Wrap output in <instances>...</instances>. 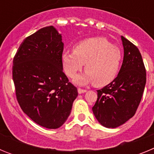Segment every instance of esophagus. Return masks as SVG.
<instances>
[{"label":"esophagus","mask_w":154,"mask_h":154,"mask_svg":"<svg viewBox=\"0 0 154 154\" xmlns=\"http://www.w3.org/2000/svg\"><path fill=\"white\" fill-rule=\"evenodd\" d=\"M86 92V90H85V89H81V88H79V89H78V92L79 94L84 93V92Z\"/></svg>","instance_id":"obj_1"}]
</instances>
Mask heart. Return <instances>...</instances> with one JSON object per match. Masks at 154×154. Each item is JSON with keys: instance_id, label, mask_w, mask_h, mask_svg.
<instances>
[{"instance_id": "1", "label": "heart", "mask_w": 154, "mask_h": 154, "mask_svg": "<svg viewBox=\"0 0 154 154\" xmlns=\"http://www.w3.org/2000/svg\"><path fill=\"white\" fill-rule=\"evenodd\" d=\"M65 72L74 78L85 64L86 72L76 77L78 84L92 82L103 86L112 82L117 76L123 61L120 49L104 38H91L79 42L73 51L62 53Z\"/></svg>"}]
</instances>
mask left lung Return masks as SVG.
Returning a JSON list of instances; mask_svg holds the SVG:
<instances>
[{
	"label": "left lung",
	"instance_id": "obj_1",
	"mask_svg": "<svg viewBox=\"0 0 154 154\" xmlns=\"http://www.w3.org/2000/svg\"><path fill=\"white\" fill-rule=\"evenodd\" d=\"M124 57L117 77L97 90L92 107L96 119L103 126L116 128L135 115L142 99L146 75L141 54L135 45L121 36Z\"/></svg>",
	"mask_w": 154,
	"mask_h": 154
}]
</instances>
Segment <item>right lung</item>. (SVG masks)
Listing matches in <instances>:
<instances>
[{"label": "right lung", "mask_w": 154, "mask_h": 154, "mask_svg": "<svg viewBox=\"0 0 154 154\" xmlns=\"http://www.w3.org/2000/svg\"><path fill=\"white\" fill-rule=\"evenodd\" d=\"M62 35L53 26L27 37L14 57L12 76L23 112L37 124L57 129L70 115L78 96L63 72Z\"/></svg>", "instance_id": "obj_1"}]
</instances>
